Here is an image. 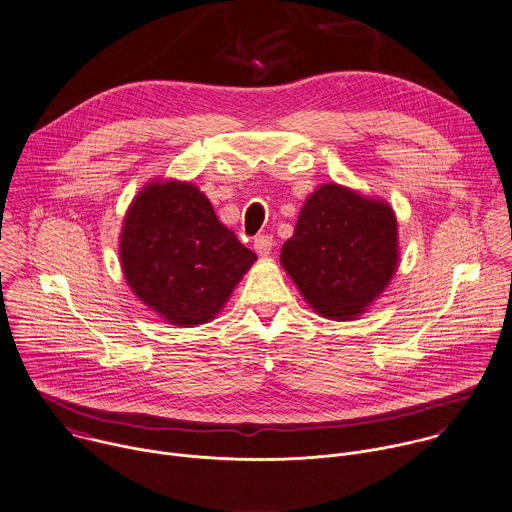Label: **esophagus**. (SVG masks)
Wrapping results in <instances>:
<instances>
[{"label":"esophagus","instance_id":"34e87169","mask_svg":"<svg viewBox=\"0 0 512 512\" xmlns=\"http://www.w3.org/2000/svg\"><path fill=\"white\" fill-rule=\"evenodd\" d=\"M253 247L257 251V255L261 257H267L273 249V237L271 235H257L255 241H253Z\"/></svg>","mask_w":512,"mask_h":512}]
</instances>
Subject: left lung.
I'll use <instances>...</instances> for the list:
<instances>
[{
  "instance_id": "8db88e82",
  "label": "left lung",
  "mask_w": 512,
  "mask_h": 512,
  "mask_svg": "<svg viewBox=\"0 0 512 512\" xmlns=\"http://www.w3.org/2000/svg\"><path fill=\"white\" fill-rule=\"evenodd\" d=\"M392 207L342 185H321L303 203L281 265L321 317L362 315L398 269Z\"/></svg>"
}]
</instances>
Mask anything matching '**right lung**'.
Here are the masks:
<instances>
[{
  "label": "right lung",
  "mask_w": 512,
  "mask_h": 512,
  "mask_svg": "<svg viewBox=\"0 0 512 512\" xmlns=\"http://www.w3.org/2000/svg\"><path fill=\"white\" fill-rule=\"evenodd\" d=\"M255 259L191 183L146 185L124 217V277L142 303L173 325L211 321Z\"/></svg>",
  "instance_id": "obj_1"
}]
</instances>
